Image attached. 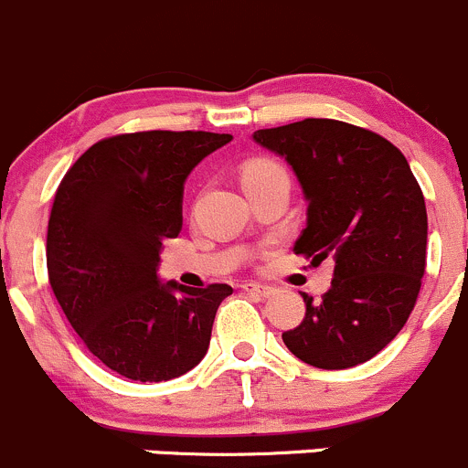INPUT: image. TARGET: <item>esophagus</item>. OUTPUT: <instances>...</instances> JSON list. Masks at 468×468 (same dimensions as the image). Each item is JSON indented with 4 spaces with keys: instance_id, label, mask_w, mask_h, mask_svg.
<instances>
[{
    "instance_id": "esophagus-1",
    "label": "esophagus",
    "mask_w": 468,
    "mask_h": 468,
    "mask_svg": "<svg viewBox=\"0 0 468 468\" xmlns=\"http://www.w3.org/2000/svg\"><path fill=\"white\" fill-rule=\"evenodd\" d=\"M244 292L261 296V299H271V296L276 294V290H273V287L262 285V282H247V285H244Z\"/></svg>"
}]
</instances>
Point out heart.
I'll list each match as a JSON object with an SVG mask.
<instances>
[{
  "label": "heart",
  "mask_w": 468,
  "mask_h": 468,
  "mask_svg": "<svg viewBox=\"0 0 468 468\" xmlns=\"http://www.w3.org/2000/svg\"><path fill=\"white\" fill-rule=\"evenodd\" d=\"M281 172H282V167H281V165L273 163V160L253 158V160H249V163L242 167V186L262 181V178L273 176V174H281Z\"/></svg>",
  "instance_id": "heart-1"
}]
</instances>
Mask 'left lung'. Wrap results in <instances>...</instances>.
Listing matches in <instances>:
<instances>
[{
  "label": "left lung",
  "instance_id": "1",
  "mask_svg": "<svg viewBox=\"0 0 468 468\" xmlns=\"http://www.w3.org/2000/svg\"><path fill=\"white\" fill-rule=\"evenodd\" d=\"M253 140L285 158L308 201L294 253L335 262L330 290L322 301L303 294V322L282 342L317 369L371 360L408 322L426 271V201L408 160L337 120L261 129Z\"/></svg>",
  "mask_w": 468,
  "mask_h": 468
}]
</instances>
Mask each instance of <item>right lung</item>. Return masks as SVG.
Masks as SVG:
<instances>
[{"instance_id":"right-lung-1","label":"right lung","mask_w":468,"mask_h":468,"mask_svg":"<svg viewBox=\"0 0 468 468\" xmlns=\"http://www.w3.org/2000/svg\"><path fill=\"white\" fill-rule=\"evenodd\" d=\"M233 135L143 131L92 144L56 192L47 271L65 317L94 357L131 380H172L210 346L233 287L163 282L160 251L183 226L192 169Z\"/></svg>"}]
</instances>
